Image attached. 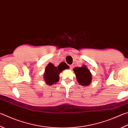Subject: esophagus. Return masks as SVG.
<instances>
[{
    "label": "esophagus",
    "instance_id": "obj_1",
    "mask_svg": "<svg viewBox=\"0 0 128 128\" xmlns=\"http://www.w3.org/2000/svg\"><path fill=\"white\" fill-rule=\"evenodd\" d=\"M69 67H70V68L72 69H73V65H70V66H69Z\"/></svg>",
    "mask_w": 128,
    "mask_h": 128
}]
</instances>
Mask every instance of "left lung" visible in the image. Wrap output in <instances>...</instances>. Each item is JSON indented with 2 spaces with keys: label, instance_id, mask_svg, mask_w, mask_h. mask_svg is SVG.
Wrapping results in <instances>:
<instances>
[{
  "label": "left lung",
  "instance_id": "1",
  "mask_svg": "<svg viewBox=\"0 0 128 128\" xmlns=\"http://www.w3.org/2000/svg\"><path fill=\"white\" fill-rule=\"evenodd\" d=\"M75 72L76 78L78 82L83 86H87L89 85L92 80L91 73L89 69H88L85 66L82 67H76L73 69Z\"/></svg>",
  "mask_w": 128,
  "mask_h": 128
}]
</instances>
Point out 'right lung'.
Returning <instances> with one entry per match:
<instances>
[{"instance_id": "add662e5", "label": "right lung", "mask_w": 128, "mask_h": 128, "mask_svg": "<svg viewBox=\"0 0 128 128\" xmlns=\"http://www.w3.org/2000/svg\"><path fill=\"white\" fill-rule=\"evenodd\" d=\"M69 66L66 64H59L58 66H55L54 64L49 63L46 66L44 74V80L47 84L52 86L59 80V74L62 70L68 69Z\"/></svg>"}]
</instances>
